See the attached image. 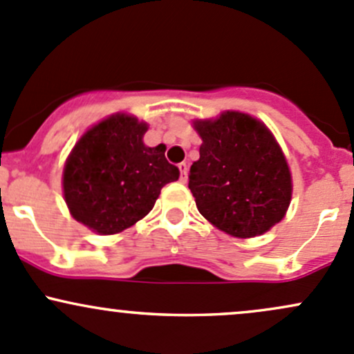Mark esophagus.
I'll return each instance as SVG.
<instances>
[{
  "label": "esophagus",
  "mask_w": 354,
  "mask_h": 354,
  "mask_svg": "<svg viewBox=\"0 0 354 354\" xmlns=\"http://www.w3.org/2000/svg\"><path fill=\"white\" fill-rule=\"evenodd\" d=\"M178 170H180V180H182V182H184V184H185V182H187L189 165H187V163H184V162H182V163H180V165H178Z\"/></svg>",
  "instance_id": "1"
}]
</instances>
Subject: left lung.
Returning a JSON list of instances; mask_svg holds the SVG:
<instances>
[{
	"label": "left lung",
	"mask_w": 354,
	"mask_h": 354,
	"mask_svg": "<svg viewBox=\"0 0 354 354\" xmlns=\"http://www.w3.org/2000/svg\"><path fill=\"white\" fill-rule=\"evenodd\" d=\"M203 138L189 189L201 214L218 230L253 238L280 223L292 199V177L272 131L257 118L224 111L196 120Z\"/></svg>",
	"instance_id": "left-lung-1"
}]
</instances>
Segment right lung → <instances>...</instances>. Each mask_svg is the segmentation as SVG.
I'll return each instance as SVG.
<instances>
[{"label": "right lung", "instance_id": "1", "mask_svg": "<svg viewBox=\"0 0 354 354\" xmlns=\"http://www.w3.org/2000/svg\"><path fill=\"white\" fill-rule=\"evenodd\" d=\"M147 123L116 113L81 136L62 174L72 218L100 234H116L145 218L162 187L180 172L165 147H147Z\"/></svg>", "mask_w": 354, "mask_h": 354}]
</instances>
